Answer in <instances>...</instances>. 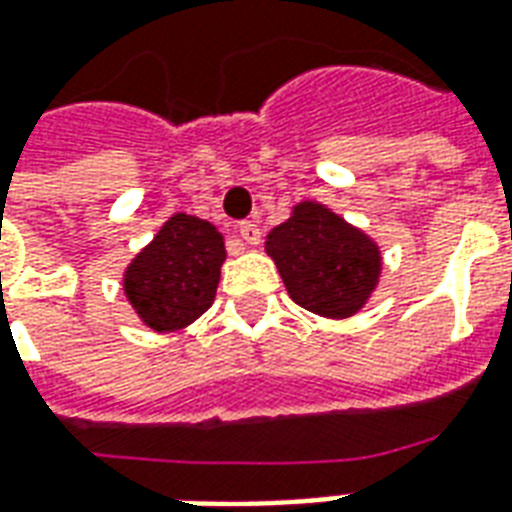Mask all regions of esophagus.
I'll return each instance as SVG.
<instances>
[{"label":"esophagus","instance_id":"1","mask_svg":"<svg viewBox=\"0 0 512 512\" xmlns=\"http://www.w3.org/2000/svg\"><path fill=\"white\" fill-rule=\"evenodd\" d=\"M238 233L244 238V244H260V227H257L255 222H241V225H238Z\"/></svg>","mask_w":512,"mask_h":512}]
</instances>
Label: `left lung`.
<instances>
[{"mask_svg": "<svg viewBox=\"0 0 512 512\" xmlns=\"http://www.w3.org/2000/svg\"><path fill=\"white\" fill-rule=\"evenodd\" d=\"M287 295L328 320L358 314L380 285V244L317 200H301L266 236Z\"/></svg>", "mask_w": 512, "mask_h": 512, "instance_id": "1", "label": "left lung"}]
</instances>
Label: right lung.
<instances>
[{"mask_svg": "<svg viewBox=\"0 0 512 512\" xmlns=\"http://www.w3.org/2000/svg\"><path fill=\"white\" fill-rule=\"evenodd\" d=\"M225 257L217 225L179 211L132 257L121 290L149 331H181L214 304Z\"/></svg>", "mask_w": 512, "mask_h": 512, "instance_id": "obj_1", "label": "right lung"}]
</instances>
